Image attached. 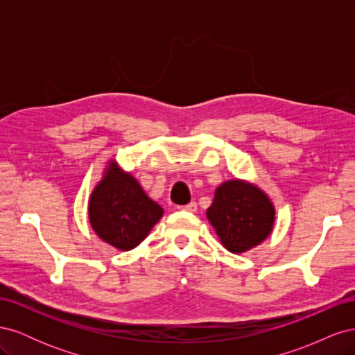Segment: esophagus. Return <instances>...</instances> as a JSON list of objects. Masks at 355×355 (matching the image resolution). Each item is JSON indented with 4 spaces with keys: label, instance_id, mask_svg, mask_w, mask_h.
Returning a JSON list of instances; mask_svg holds the SVG:
<instances>
[{
    "label": "esophagus",
    "instance_id": "esophagus-1",
    "mask_svg": "<svg viewBox=\"0 0 355 355\" xmlns=\"http://www.w3.org/2000/svg\"><path fill=\"white\" fill-rule=\"evenodd\" d=\"M178 209H179V210H182V211H187V213H196L198 207H197V202H196V201H192V202L187 204V206H179Z\"/></svg>",
    "mask_w": 355,
    "mask_h": 355
}]
</instances>
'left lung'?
Wrapping results in <instances>:
<instances>
[{"instance_id": "1", "label": "left lung", "mask_w": 355, "mask_h": 355, "mask_svg": "<svg viewBox=\"0 0 355 355\" xmlns=\"http://www.w3.org/2000/svg\"><path fill=\"white\" fill-rule=\"evenodd\" d=\"M274 206L263 192L241 180L222 184L207 218L222 244L232 253H243L262 243L271 234Z\"/></svg>"}]
</instances>
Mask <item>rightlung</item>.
Here are the masks:
<instances>
[{"mask_svg": "<svg viewBox=\"0 0 355 355\" xmlns=\"http://www.w3.org/2000/svg\"><path fill=\"white\" fill-rule=\"evenodd\" d=\"M89 216L105 243L125 252L146 239L163 216V209L145 194L135 178L111 163L90 197Z\"/></svg>", "mask_w": 355, "mask_h": 355, "instance_id": "right-lung-1", "label": "right lung"}]
</instances>
